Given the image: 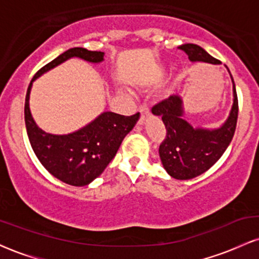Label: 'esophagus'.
<instances>
[{
	"label": "esophagus",
	"instance_id": "34e87169",
	"mask_svg": "<svg viewBox=\"0 0 259 259\" xmlns=\"http://www.w3.org/2000/svg\"><path fill=\"white\" fill-rule=\"evenodd\" d=\"M140 112V119H139V124H144V121L146 118L150 115V108L146 105H142L141 107H140L139 109Z\"/></svg>",
	"mask_w": 259,
	"mask_h": 259
}]
</instances>
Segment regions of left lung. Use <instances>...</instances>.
I'll use <instances>...</instances> for the list:
<instances>
[{
	"label": "left lung",
	"instance_id": "left-lung-1",
	"mask_svg": "<svg viewBox=\"0 0 259 259\" xmlns=\"http://www.w3.org/2000/svg\"><path fill=\"white\" fill-rule=\"evenodd\" d=\"M191 62H207L219 64L218 59L194 44L179 46ZM233 80L234 103L230 114L219 129H203L190 125L183 119V100L178 95L157 103L152 107L154 115H159L164 123L167 134L159 145L162 164L170 177L178 180H189L198 177L223 156L233 140L239 115L236 88Z\"/></svg>",
	"mask_w": 259,
	"mask_h": 259
}]
</instances>
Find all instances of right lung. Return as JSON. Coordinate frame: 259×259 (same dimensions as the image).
<instances>
[{"instance_id": "add662e5", "label": "right lung", "mask_w": 259, "mask_h": 259, "mask_svg": "<svg viewBox=\"0 0 259 259\" xmlns=\"http://www.w3.org/2000/svg\"><path fill=\"white\" fill-rule=\"evenodd\" d=\"M103 52L89 51L82 47L69 49L44 65L31 79L26 91L24 118L32 150L41 164L53 177L73 186L88 185L102 174L114 158L121 141L135 126L140 113L126 117L113 112H103L78 132L68 135H53L45 133L32 119L29 108L31 85L35 79L67 59L78 57L91 63H100L103 61Z\"/></svg>"}]
</instances>
